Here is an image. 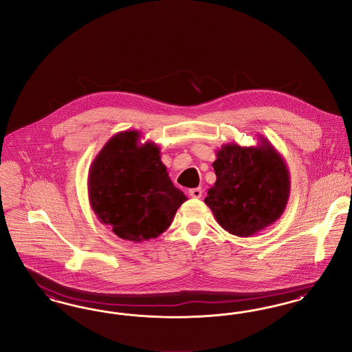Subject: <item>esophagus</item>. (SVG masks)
<instances>
[{
    "instance_id": "obj_1",
    "label": "esophagus",
    "mask_w": 352,
    "mask_h": 352,
    "mask_svg": "<svg viewBox=\"0 0 352 352\" xmlns=\"http://www.w3.org/2000/svg\"><path fill=\"white\" fill-rule=\"evenodd\" d=\"M189 196L193 197V199H201V196H202V189H201V188L189 189Z\"/></svg>"
}]
</instances>
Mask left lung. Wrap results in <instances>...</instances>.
Instances as JSON below:
<instances>
[{"instance_id":"8db88e82","label":"left lung","mask_w":352,"mask_h":352,"mask_svg":"<svg viewBox=\"0 0 352 352\" xmlns=\"http://www.w3.org/2000/svg\"><path fill=\"white\" fill-rule=\"evenodd\" d=\"M258 146L223 144L213 163L214 185L205 204L230 234L247 238L276 222L288 204L291 175L267 138Z\"/></svg>"}]
</instances>
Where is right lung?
<instances>
[{
  "instance_id": "right-lung-1",
  "label": "right lung",
  "mask_w": 352,
  "mask_h": 352,
  "mask_svg": "<svg viewBox=\"0 0 352 352\" xmlns=\"http://www.w3.org/2000/svg\"><path fill=\"white\" fill-rule=\"evenodd\" d=\"M126 130L110 138L89 168L91 208L124 241L143 242L168 229L186 196L169 179L153 142Z\"/></svg>"
}]
</instances>
